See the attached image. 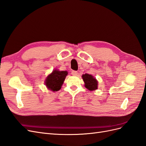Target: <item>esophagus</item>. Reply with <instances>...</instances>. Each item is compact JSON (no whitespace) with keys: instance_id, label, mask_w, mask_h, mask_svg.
Segmentation results:
<instances>
[{"instance_id":"34e87169","label":"esophagus","mask_w":146,"mask_h":146,"mask_svg":"<svg viewBox=\"0 0 146 146\" xmlns=\"http://www.w3.org/2000/svg\"><path fill=\"white\" fill-rule=\"evenodd\" d=\"M71 74L73 76H77L78 72H77V71H76V70H72L71 72Z\"/></svg>"}]
</instances>
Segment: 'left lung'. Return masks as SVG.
<instances>
[{"label":"left lung","mask_w":146,"mask_h":146,"mask_svg":"<svg viewBox=\"0 0 146 146\" xmlns=\"http://www.w3.org/2000/svg\"><path fill=\"white\" fill-rule=\"evenodd\" d=\"M82 78L85 82V86L90 91L98 90V82L92 75L85 74L82 75Z\"/></svg>","instance_id":"obj_1"}]
</instances>
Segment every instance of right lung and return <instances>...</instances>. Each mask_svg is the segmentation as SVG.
Here are the masks:
<instances>
[{
	"label": "right lung",
	"instance_id": "1",
	"mask_svg": "<svg viewBox=\"0 0 146 146\" xmlns=\"http://www.w3.org/2000/svg\"><path fill=\"white\" fill-rule=\"evenodd\" d=\"M68 74L67 71H60L55 69L46 78L45 81L46 86L48 90L52 91H59L62 86Z\"/></svg>",
	"mask_w": 146,
	"mask_h": 146
}]
</instances>
